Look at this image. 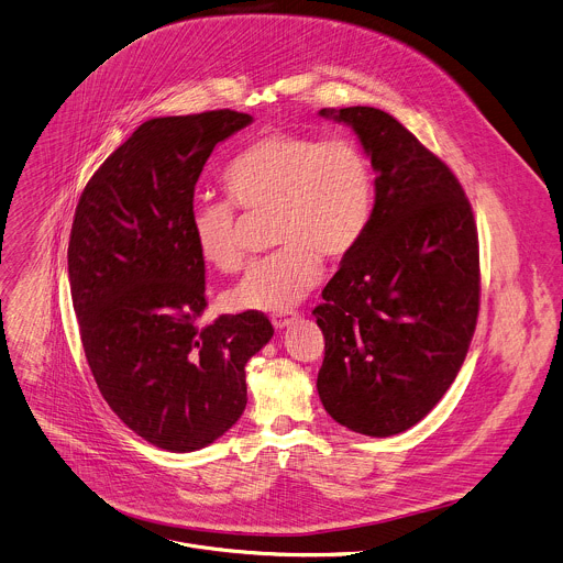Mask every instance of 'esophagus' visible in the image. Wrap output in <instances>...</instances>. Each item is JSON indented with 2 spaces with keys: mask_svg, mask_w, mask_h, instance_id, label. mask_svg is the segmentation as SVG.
<instances>
[{
  "mask_svg": "<svg viewBox=\"0 0 563 563\" xmlns=\"http://www.w3.org/2000/svg\"><path fill=\"white\" fill-rule=\"evenodd\" d=\"M296 318H298L296 313H289V316H274V318H272V324H274L276 329H287Z\"/></svg>",
  "mask_w": 563,
  "mask_h": 563,
  "instance_id": "esophagus-1",
  "label": "esophagus"
}]
</instances>
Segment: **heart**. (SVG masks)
Masks as SVG:
<instances>
[{"mask_svg":"<svg viewBox=\"0 0 563 563\" xmlns=\"http://www.w3.org/2000/svg\"><path fill=\"white\" fill-rule=\"evenodd\" d=\"M225 188L245 212L274 214L272 256L254 263L228 291L234 311L285 313L322 278V258L342 261L364 236L375 179L364 148L351 137L320 140L274 131L225 168ZM230 199H197L188 223L206 263L221 272L243 265L241 217Z\"/></svg>","mask_w":563,"mask_h":563,"instance_id":"obj_1","label":"heart"}]
</instances>
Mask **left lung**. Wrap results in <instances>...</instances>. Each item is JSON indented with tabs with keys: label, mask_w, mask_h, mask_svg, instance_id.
I'll use <instances>...</instances> for the list:
<instances>
[{
	"label": "left lung",
	"mask_w": 563,
	"mask_h": 563,
	"mask_svg": "<svg viewBox=\"0 0 563 563\" xmlns=\"http://www.w3.org/2000/svg\"><path fill=\"white\" fill-rule=\"evenodd\" d=\"M371 159L375 206L313 309L324 335L318 395L344 428L393 437L450 390L481 302L478 232L463 186L399 120L375 107L320 109Z\"/></svg>",
	"instance_id": "obj_1"
}]
</instances>
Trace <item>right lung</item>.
Masks as SVG:
<instances>
[{
    "mask_svg": "<svg viewBox=\"0 0 563 563\" xmlns=\"http://www.w3.org/2000/svg\"><path fill=\"white\" fill-rule=\"evenodd\" d=\"M252 124L232 109L140 124L87 181L67 274L87 364L118 419L166 452L223 437L247 404L245 364L274 335L258 311L199 329L206 267L188 212L212 148Z\"/></svg>",
    "mask_w": 563,
    "mask_h": 563,
    "instance_id": "1",
    "label": "right lung"
}]
</instances>
